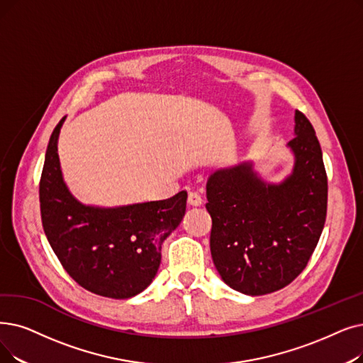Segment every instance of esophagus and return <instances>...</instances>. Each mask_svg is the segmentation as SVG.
I'll use <instances>...</instances> for the list:
<instances>
[{
    "label": "esophagus",
    "instance_id": "34e87169",
    "mask_svg": "<svg viewBox=\"0 0 363 363\" xmlns=\"http://www.w3.org/2000/svg\"><path fill=\"white\" fill-rule=\"evenodd\" d=\"M201 203H203V199L197 191H191L188 194V204H191V206H200Z\"/></svg>",
    "mask_w": 363,
    "mask_h": 363
}]
</instances>
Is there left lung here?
I'll list each match as a JSON object with an SVG mask.
<instances>
[{
  "mask_svg": "<svg viewBox=\"0 0 363 363\" xmlns=\"http://www.w3.org/2000/svg\"><path fill=\"white\" fill-rule=\"evenodd\" d=\"M291 175L265 182L254 163L215 170L206 184L212 218L211 254L227 285L265 295L301 273L326 219L328 179L320 144L308 118L295 111Z\"/></svg>",
  "mask_w": 363,
  "mask_h": 363,
  "instance_id": "obj_1",
  "label": "left lung"
}]
</instances>
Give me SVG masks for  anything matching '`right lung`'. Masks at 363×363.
I'll return each mask as SVG.
<instances>
[{
    "label": "right lung",
    "mask_w": 363,
    "mask_h": 363,
    "mask_svg": "<svg viewBox=\"0 0 363 363\" xmlns=\"http://www.w3.org/2000/svg\"><path fill=\"white\" fill-rule=\"evenodd\" d=\"M55 128L40 181L44 233L67 273L84 289L116 299L147 289L162 261V245L185 215L186 191L170 199L99 208L78 201L62 177Z\"/></svg>",
    "instance_id": "1"
}]
</instances>
